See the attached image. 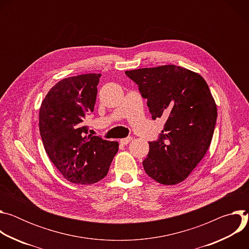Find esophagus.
I'll return each instance as SVG.
<instances>
[{
	"label": "esophagus",
	"mask_w": 249,
	"mask_h": 249,
	"mask_svg": "<svg viewBox=\"0 0 249 249\" xmlns=\"http://www.w3.org/2000/svg\"><path fill=\"white\" fill-rule=\"evenodd\" d=\"M131 141H132V137H127V138L121 139V140H120V143H121L122 145H127V144L130 143Z\"/></svg>",
	"instance_id": "34e87169"
}]
</instances>
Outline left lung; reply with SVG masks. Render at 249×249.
<instances>
[{
	"label": "left lung",
	"instance_id": "obj_1",
	"mask_svg": "<svg viewBox=\"0 0 249 249\" xmlns=\"http://www.w3.org/2000/svg\"><path fill=\"white\" fill-rule=\"evenodd\" d=\"M126 76L147 98L152 118H166L157 141L149 142L143 161L156 181H183L207 153L217 122V105L205 80L175 65L126 71Z\"/></svg>",
	"mask_w": 249,
	"mask_h": 249
}]
</instances>
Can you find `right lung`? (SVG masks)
<instances>
[{
    "label": "right lung",
    "mask_w": 249,
    "mask_h": 249,
    "mask_svg": "<svg viewBox=\"0 0 249 249\" xmlns=\"http://www.w3.org/2000/svg\"><path fill=\"white\" fill-rule=\"evenodd\" d=\"M101 74L70 77L47 93L39 110L44 149L58 170L72 183L93 184L108 172L119 144L89 135L84 125L93 111Z\"/></svg>",
    "instance_id": "right-lung-1"
}]
</instances>
